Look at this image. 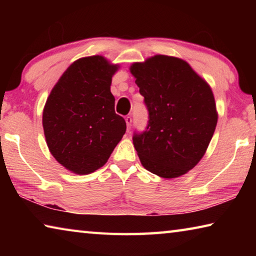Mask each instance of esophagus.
<instances>
[{
  "label": "esophagus",
  "mask_w": 256,
  "mask_h": 256,
  "mask_svg": "<svg viewBox=\"0 0 256 256\" xmlns=\"http://www.w3.org/2000/svg\"><path fill=\"white\" fill-rule=\"evenodd\" d=\"M125 122H126L128 131H130V130H131V126H132V118H131V116H126V118H125Z\"/></svg>",
  "instance_id": "34e87169"
}]
</instances>
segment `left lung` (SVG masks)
<instances>
[{"mask_svg":"<svg viewBox=\"0 0 256 256\" xmlns=\"http://www.w3.org/2000/svg\"><path fill=\"white\" fill-rule=\"evenodd\" d=\"M149 110L146 131L133 144L146 170L176 178L204 156L218 122L209 84L175 56L154 55L130 66Z\"/></svg>","mask_w":256,"mask_h":256,"instance_id":"1","label":"left lung"}]
</instances>
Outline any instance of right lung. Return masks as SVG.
<instances>
[{
    "label": "right lung",
    "mask_w": 256,
    "mask_h": 256,
    "mask_svg": "<svg viewBox=\"0 0 256 256\" xmlns=\"http://www.w3.org/2000/svg\"><path fill=\"white\" fill-rule=\"evenodd\" d=\"M118 68L102 55L81 58L64 71L47 97L42 110L47 146L74 174H92L102 167L126 131L110 92Z\"/></svg>",
    "instance_id": "obj_1"
}]
</instances>
